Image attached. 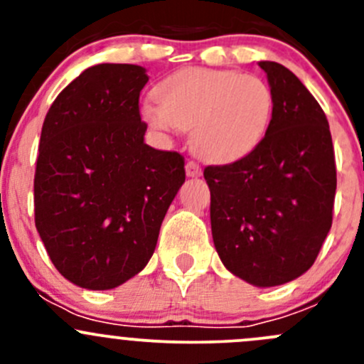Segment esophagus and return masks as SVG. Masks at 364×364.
<instances>
[{
    "label": "esophagus",
    "instance_id": "34e87169",
    "mask_svg": "<svg viewBox=\"0 0 364 364\" xmlns=\"http://www.w3.org/2000/svg\"><path fill=\"white\" fill-rule=\"evenodd\" d=\"M185 171H186V176H188V178H199V176L203 174L199 164H196V161H186Z\"/></svg>",
    "mask_w": 364,
    "mask_h": 364
}]
</instances>
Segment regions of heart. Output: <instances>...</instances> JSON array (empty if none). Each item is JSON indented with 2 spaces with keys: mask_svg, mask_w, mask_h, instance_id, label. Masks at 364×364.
Wrapping results in <instances>:
<instances>
[{
  "mask_svg": "<svg viewBox=\"0 0 364 364\" xmlns=\"http://www.w3.org/2000/svg\"><path fill=\"white\" fill-rule=\"evenodd\" d=\"M156 97L142 104V119L164 134L192 128V149L215 164L252 153L274 111L269 84L236 70L181 68L161 80Z\"/></svg>",
  "mask_w": 364,
  "mask_h": 364,
  "instance_id": "heart-1",
  "label": "heart"
}]
</instances>
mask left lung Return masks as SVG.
<instances>
[{
  "label": "left lung",
  "instance_id": "left-lung-1",
  "mask_svg": "<svg viewBox=\"0 0 364 364\" xmlns=\"http://www.w3.org/2000/svg\"><path fill=\"white\" fill-rule=\"evenodd\" d=\"M274 95L269 128L252 153L209 165L213 243L223 266L255 287L306 273L333 223L336 165L326 114L284 65L259 61Z\"/></svg>",
  "mask_w": 364,
  "mask_h": 364
}]
</instances>
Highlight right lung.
I'll use <instances>...</instances> for the list:
<instances>
[{"label":"right lung","instance_id":"1","mask_svg":"<svg viewBox=\"0 0 364 364\" xmlns=\"http://www.w3.org/2000/svg\"><path fill=\"white\" fill-rule=\"evenodd\" d=\"M139 65L84 70L58 95L42 127L35 225L72 284L109 291L141 273L185 183V160L144 142Z\"/></svg>","mask_w":364,"mask_h":364}]
</instances>
